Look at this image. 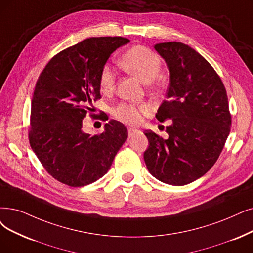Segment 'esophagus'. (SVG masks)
Segmentation results:
<instances>
[{
	"instance_id": "obj_1",
	"label": "esophagus",
	"mask_w": 253,
	"mask_h": 253,
	"mask_svg": "<svg viewBox=\"0 0 253 253\" xmlns=\"http://www.w3.org/2000/svg\"><path fill=\"white\" fill-rule=\"evenodd\" d=\"M139 132V130L137 128H132V127H128L127 128V134H128V137H133L134 135H136L137 133Z\"/></svg>"
}]
</instances>
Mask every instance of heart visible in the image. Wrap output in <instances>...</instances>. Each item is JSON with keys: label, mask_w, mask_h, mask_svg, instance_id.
<instances>
[{"label": "heart", "mask_w": 253, "mask_h": 253, "mask_svg": "<svg viewBox=\"0 0 253 253\" xmlns=\"http://www.w3.org/2000/svg\"><path fill=\"white\" fill-rule=\"evenodd\" d=\"M119 65L127 73L138 77L144 83H150L160 73L161 60L153 50L145 46H134L126 52L119 60ZM115 87V76L113 70L105 66L99 75V89L103 93H109ZM147 104L123 103L113 109V115L118 120L130 126L139 125L143 116L149 113Z\"/></svg>", "instance_id": "b5f03b06"}]
</instances>
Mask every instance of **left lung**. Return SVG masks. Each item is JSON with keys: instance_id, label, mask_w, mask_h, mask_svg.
Returning a JSON list of instances; mask_svg holds the SVG:
<instances>
[{"instance_id": "8db88e82", "label": "left lung", "mask_w": 253, "mask_h": 253, "mask_svg": "<svg viewBox=\"0 0 253 253\" xmlns=\"http://www.w3.org/2000/svg\"><path fill=\"white\" fill-rule=\"evenodd\" d=\"M170 74L166 99L156 117L166 126L167 139L145 130L144 161L162 183L184 186L205 175L219 158L228 137L231 116L225 87L207 60L181 42L154 45Z\"/></svg>"}]
</instances>
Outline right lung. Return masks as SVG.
Instances as JSON below:
<instances>
[{"label":"right lung","instance_id":"1","mask_svg":"<svg viewBox=\"0 0 253 253\" xmlns=\"http://www.w3.org/2000/svg\"><path fill=\"white\" fill-rule=\"evenodd\" d=\"M129 42L92 37L57 54L40 74L31 102L29 140L47 172L60 183L83 187L104 176L127 138L119 121L100 135L84 133L83 119L100 98L99 75L111 54Z\"/></svg>","mask_w":253,"mask_h":253}]
</instances>
